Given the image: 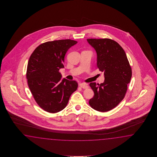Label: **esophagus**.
<instances>
[{
  "label": "esophagus",
  "mask_w": 157,
  "mask_h": 157,
  "mask_svg": "<svg viewBox=\"0 0 157 157\" xmlns=\"http://www.w3.org/2000/svg\"><path fill=\"white\" fill-rule=\"evenodd\" d=\"M80 86L83 89H87L89 88V86H87V85L85 83H81L80 84Z\"/></svg>",
  "instance_id": "1"
}]
</instances>
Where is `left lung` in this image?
Instances as JSON below:
<instances>
[{"label": "left lung", "mask_w": 157, "mask_h": 157, "mask_svg": "<svg viewBox=\"0 0 157 157\" xmlns=\"http://www.w3.org/2000/svg\"><path fill=\"white\" fill-rule=\"evenodd\" d=\"M97 54V67L104 72L103 83L91 82L94 96L89 100L94 109L105 112L112 110L124 99L130 82L132 70L120 45L110 39H87Z\"/></svg>", "instance_id": "left-lung-1"}]
</instances>
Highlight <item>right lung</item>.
<instances>
[{
	"label": "right lung",
	"mask_w": 157,
	"mask_h": 157,
	"mask_svg": "<svg viewBox=\"0 0 157 157\" xmlns=\"http://www.w3.org/2000/svg\"><path fill=\"white\" fill-rule=\"evenodd\" d=\"M77 41L70 39L41 44L31 55L27 67V83L39 106L55 113L66 107L71 94L77 90L76 81L61 80L64 56Z\"/></svg>",
	"instance_id": "1"
}]
</instances>
